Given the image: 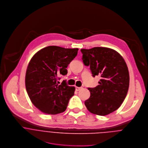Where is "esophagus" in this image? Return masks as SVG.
Wrapping results in <instances>:
<instances>
[{"mask_svg": "<svg viewBox=\"0 0 148 148\" xmlns=\"http://www.w3.org/2000/svg\"><path fill=\"white\" fill-rule=\"evenodd\" d=\"M80 89H81V87H75V90H76V91H79Z\"/></svg>", "mask_w": 148, "mask_h": 148, "instance_id": "1", "label": "esophagus"}]
</instances>
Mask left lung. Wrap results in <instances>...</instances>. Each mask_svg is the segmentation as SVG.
Returning a JSON list of instances; mask_svg holds the SVG:
<instances>
[{"label": "left lung", "mask_w": 148, "mask_h": 148, "mask_svg": "<svg viewBox=\"0 0 148 148\" xmlns=\"http://www.w3.org/2000/svg\"><path fill=\"white\" fill-rule=\"evenodd\" d=\"M82 60L90 66L92 75L100 77L99 85L88 88L90 97L84 102L89 111L106 115L116 110L126 97L129 86V73L123 57L115 50L95 47L81 49Z\"/></svg>", "instance_id": "1"}]
</instances>
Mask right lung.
<instances>
[{
    "mask_svg": "<svg viewBox=\"0 0 148 148\" xmlns=\"http://www.w3.org/2000/svg\"><path fill=\"white\" fill-rule=\"evenodd\" d=\"M78 49L49 46L31 59L26 73L25 85L33 104L41 111L54 115L65 111L75 88L66 80L61 84L58 76L67 74V66L77 54Z\"/></svg>",
    "mask_w": 148,
    "mask_h": 148,
    "instance_id": "1",
    "label": "right lung"
}]
</instances>
